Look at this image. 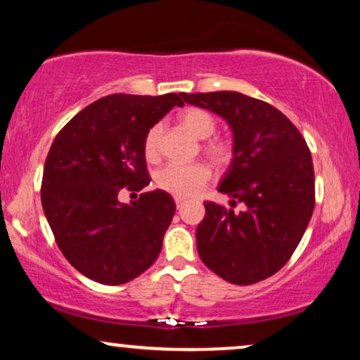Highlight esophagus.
Segmentation results:
<instances>
[{
	"label": "esophagus",
	"mask_w": 360,
	"mask_h": 360,
	"mask_svg": "<svg viewBox=\"0 0 360 360\" xmlns=\"http://www.w3.org/2000/svg\"><path fill=\"white\" fill-rule=\"evenodd\" d=\"M174 201H176V206H177V208H181V206H183V205L186 203L184 198H179V196H176V198H174Z\"/></svg>",
	"instance_id": "esophagus-1"
}]
</instances>
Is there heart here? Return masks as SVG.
<instances>
[{
  "label": "heart",
  "mask_w": 360,
  "mask_h": 360,
  "mask_svg": "<svg viewBox=\"0 0 360 360\" xmlns=\"http://www.w3.org/2000/svg\"><path fill=\"white\" fill-rule=\"evenodd\" d=\"M177 120L189 134L200 140L210 139L217 130V120L213 118V115L200 108L184 110L183 113H179ZM160 135H162V125L160 123H157L147 131L146 140H143V152H146L147 159H155L157 154H159ZM203 148L210 160L220 167L226 166L232 159V147H230V143L223 142V140H212V142L205 143ZM210 176H212L210 169L201 162H171L157 172V184H159L160 189L174 194V196L189 198L206 186Z\"/></svg>",
  "instance_id": "obj_1"
}]
</instances>
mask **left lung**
I'll return each instance as SVG.
<instances>
[{
    "label": "left lung",
    "instance_id": "obj_1",
    "mask_svg": "<svg viewBox=\"0 0 360 360\" xmlns=\"http://www.w3.org/2000/svg\"><path fill=\"white\" fill-rule=\"evenodd\" d=\"M186 103L229 123L233 157L218 191L230 206L206 201L196 229L198 254L229 283L247 284L276 274L288 262L315 208V172L309 148L278 108L237 91L181 93Z\"/></svg>",
    "mask_w": 360,
    "mask_h": 360
}]
</instances>
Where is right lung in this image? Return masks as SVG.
<instances>
[{"instance_id":"right-lung-1","label":"right lung","mask_w":360,"mask_h":360,"mask_svg":"<svg viewBox=\"0 0 360 360\" xmlns=\"http://www.w3.org/2000/svg\"><path fill=\"white\" fill-rule=\"evenodd\" d=\"M181 94H110L91 103L53 140L44 166L42 206L64 257L86 278L117 286L147 271L162 249L176 203L155 189L122 203L123 188L150 183L143 140Z\"/></svg>"}]
</instances>
